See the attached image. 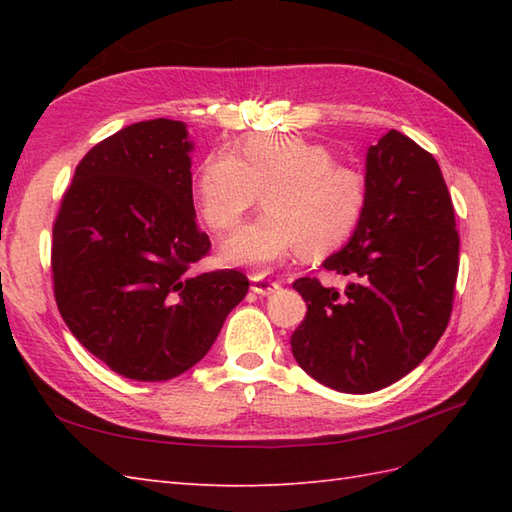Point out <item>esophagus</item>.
Masks as SVG:
<instances>
[{
  "instance_id": "1",
  "label": "esophagus",
  "mask_w": 512,
  "mask_h": 512,
  "mask_svg": "<svg viewBox=\"0 0 512 512\" xmlns=\"http://www.w3.org/2000/svg\"><path fill=\"white\" fill-rule=\"evenodd\" d=\"M250 290L257 292L259 297H268V295H273L275 290H279V284L273 279L262 277V275H253L250 277Z\"/></svg>"
}]
</instances>
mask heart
Masks as SVG:
<instances>
[{"mask_svg": "<svg viewBox=\"0 0 512 512\" xmlns=\"http://www.w3.org/2000/svg\"><path fill=\"white\" fill-rule=\"evenodd\" d=\"M264 193V215L224 239L226 266L268 270L301 250L325 253L350 239L365 211V178L336 165L330 147L303 136H250L206 154L193 173L204 224L226 233Z\"/></svg>", "mask_w": 512, "mask_h": 512, "instance_id": "obj_1", "label": "heart"}]
</instances>
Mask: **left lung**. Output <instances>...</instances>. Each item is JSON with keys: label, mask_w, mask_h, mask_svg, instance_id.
I'll return each instance as SVG.
<instances>
[{"label": "left lung", "mask_w": 512, "mask_h": 512, "mask_svg": "<svg viewBox=\"0 0 512 512\" xmlns=\"http://www.w3.org/2000/svg\"><path fill=\"white\" fill-rule=\"evenodd\" d=\"M365 187L361 222L323 262L350 284H292L308 306L292 356L345 394H372L427 358L447 330L460 266L453 202L429 151L389 129L367 149Z\"/></svg>", "instance_id": "8db88e82"}]
</instances>
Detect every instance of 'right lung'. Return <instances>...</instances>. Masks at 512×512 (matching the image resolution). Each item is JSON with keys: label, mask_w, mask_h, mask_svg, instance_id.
<instances>
[{"label": "right lung", "mask_w": 512, "mask_h": 512, "mask_svg": "<svg viewBox=\"0 0 512 512\" xmlns=\"http://www.w3.org/2000/svg\"><path fill=\"white\" fill-rule=\"evenodd\" d=\"M193 147L182 121L123 127L79 162L52 228L65 325L116 374L145 383L200 363L248 292L239 270L191 273L211 248L195 222Z\"/></svg>", "instance_id": "add662e5"}]
</instances>
